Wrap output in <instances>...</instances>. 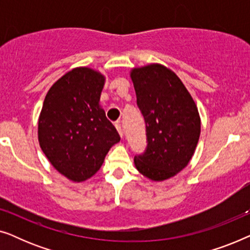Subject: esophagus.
<instances>
[{
	"instance_id": "obj_1",
	"label": "esophagus",
	"mask_w": 250,
	"mask_h": 250,
	"mask_svg": "<svg viewBox=\"0 0 250 250\" xmlns=\"http://www.w3.org/2000/svg\"><path fill=\"white\" fill-rule=\"evenodd\" d=\"M115 126H116V128H117V132H118V134L121 135L122 138H123V135H124V132H123V128H122L121 124H119V123H116Z\"/></svg>"
}]
</instances>
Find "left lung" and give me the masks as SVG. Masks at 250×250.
Listing matches in <instances>:
<instances>
[{"label": "left lung", "instance_id": "obj_1", "mask_svg": "<svg viewBox=\"0 0 250 250\" xmlns=\"http://www.w3.org/2000/svg\"><path fill=\"white\" fill-rule=\"evenodd\" d=\"M129 76L146 122V146L134 158L146 179L162 182L180 173L192 158L200 136V116L186 85L160 63L132 68Z\"/></svg>", "mask_w": 250, "mask_h": 250}]
</instances>
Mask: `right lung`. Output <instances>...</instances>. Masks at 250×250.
I'll return each instance as SVG.
<instances>
[{
	"instance_id": "add662e5",
	"label": "right lung",
	"mask_w": 250,
	"mask_h": 250,
	"mask_svg": "<svg viewBox=\"0 0 250 250\" xmlns=\"http://www.w3.org/2000/svg\"><path fill=\"white\" fill-rule=\"evenodd\" d=\"M104 82L100 71L76 67L44 99L37 127L40 146L51 165L75 183L91 179L121 140L100 104Z\"/></svg>"
}]
</instances>
